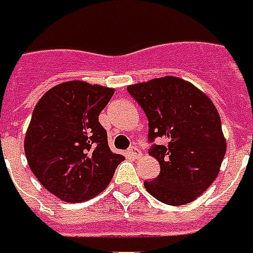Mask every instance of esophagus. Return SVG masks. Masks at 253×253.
<instances>
[{
    "instance_id": "obj_1",
    "label": "esophagus",
    "mask_w": 253,
    "mask_h": 253,
    "mask_svg": "<svg viewBox=\"0 0 253 253\" xmlns=\"http://www.w3.org/2000/svg\"><path fill=\"white\" fill-rule=\"evenodd\" d=\"M129 155L132 157V158L135 159H139L141 157V151L140 148H137V147H132L129 150Z\"/></svg>"
}]
</instances>
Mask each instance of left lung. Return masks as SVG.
Here are the masks:
<instances>
[{"label": "left lung", "instance_id": "obj_1", "mask_svg": "<svg viewBox=\"0 0 253 253\" xmlns=\"http://www.w3.org/2000/svg\"><path fill=\"white\" fill-rule=\"evenodd\" d=\"M148 118V137H164L154 146L159 162L157 180L144 181L151 196L169 206H184L214 182L226 152L219 113L212 101L192 83L165 76L126 87Z\"/></svg>", "mask_w": 253, "mask_h": 253}]
</instances>
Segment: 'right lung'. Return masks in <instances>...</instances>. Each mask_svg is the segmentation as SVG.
<instances>
[{
	"instance_id": "right-lung-1",
	"label": "right lung",
	"mask_w": 253,
	"mask_h": 253,
	"mask_svg": "<svg viewBox=\"0 0 253 253\" xmlns=\"http://www.w3.org/2000/svg\"><path fill=\"white\" fill-rule=\"evenodd\" d=\"M114 88L71 80L38 101L24 137L27 162L50 193L68 203L99 195L110 184L124 155L107 144L99 113Z\"/></svg>"
}]
</instances>
